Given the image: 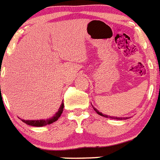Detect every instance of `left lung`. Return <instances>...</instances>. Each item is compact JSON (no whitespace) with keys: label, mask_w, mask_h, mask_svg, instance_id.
<instances>
[{"label":"left lung","mask_w":160,"mask_h":160,"mask_svg":"<svg viewBox=\"0 0 160 160\" xmlns=\"http://www.w3.org/2000/svg\"><path fill=\"white\" fill-rule=\"evenodd\" d=\"M92 107H93V106H92ZM93 109H94V110L96 111V112H97V114L101 115V116L105 117V118H113V119H118V120H122V119H127V118H118V117H111V116H107V115L103 114V113H101V112H99V111L97 110V109H96V108H94V107H93Z\"/></svg>","instance_id":"obj_1"}]
</instances>
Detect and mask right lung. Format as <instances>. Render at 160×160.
<instances>
[{
  "label": "right lung",
  "instance_id": "right-lung-1",
  "mask_svg": "<svg viewBox=\"0 0 160 160\" xmlns=\"http://www.w3.org/2000/svg\"><path fill=\"white\" fill-rule=\"evenodd\" d=\"M63 107H64V105H63V102L62 101V104H61L60 107H59V110L57 111L56 113L53 117H51V118L48 119H44V120L43 119H41V120H24V119H21V120L24 123H26V124L29 125V126H37V127L50 125L51 123H53V122H56L59 119V118L61 116L62 113H63Z\"/></svg>",
  "mask_w": 160,
  "mask_h": 160
}]
</instances>
